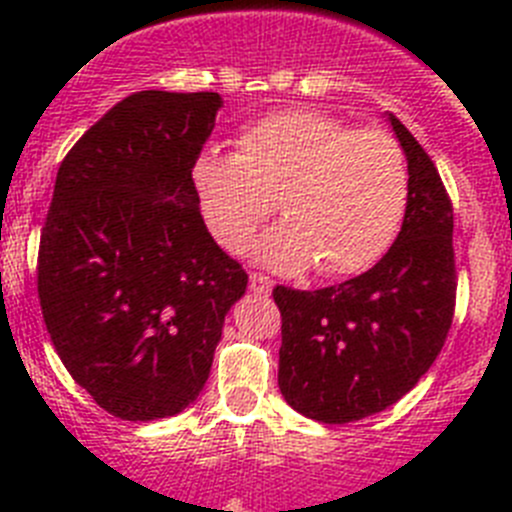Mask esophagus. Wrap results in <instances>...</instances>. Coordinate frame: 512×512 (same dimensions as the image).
<instances>
[{
  "instance_id": "esophagus-1",
  "label": "esophagus",
  "mask_w": 512,
  "mask_h": 512,
  "mask_svg": "<svg viewBox=\"0 0 512 512\" xmlns=\"http://www.w3.org/2000/svg\"><path fill=\"white\" fill-rule=\"evenodd\" d=\"M248 287H251L253 295L266 297L271 292V287H274V282L266 274H261V271H253L251 277H248Z\"/></svg>"
}]
</instances>
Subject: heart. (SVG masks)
<instances>
[{
  "label": "heart",
  "instance_id": "1",
  "mask_svg": "<svg viewBox=\"0 0 512 512\" xmlns=\"http://www.w3.org/2000/svg\"><path fill=\"white\" fill-rule=\"evenodd\" d=\"M238 151L205 148L192 184L215 241L238 248L279 205L284 223L256 246L264 264L348 277L379 261L408 207V164L384 130H356L315 110L274 112L238 135Z\"/></svg>",
  "mask_w": 512,
  "mask_h": 512
}]
</instances>
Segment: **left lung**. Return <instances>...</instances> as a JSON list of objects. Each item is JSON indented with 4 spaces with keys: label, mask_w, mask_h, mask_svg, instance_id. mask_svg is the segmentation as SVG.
<instances>
[{
    "label": "left lung",
    "mask_w": 512,
    "mask_h": 512,
    "mask_svg": "<svg viewBox=\"0 0 512 512\" xmlns=\"http://www.w3.org/2000/svg\"><path fill=\"white\" fill-rule=\"evenodd\" d=\"M408 156L400 235L369 271L336 287L274 289L282 312L279 390L305 418L354 423L413 390L449 336L456 305L454 210L431 156L390 115Z\"/></svg>",
    "instance_id": "8db88e82"
}]
</instances>
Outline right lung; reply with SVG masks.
Masks as SVG:
<instances>
[{
  "label": "right lung",
  "mask_w": 512,
  "mask_h": 512,
  "mask_svg": "<svg viewBox=\"0 0 512 512\" xmlns=\"http://www.w3.org/2000/svg\"><path fill=\"white\" fill-rule=\"evenodd\" d=\"M217 92H135L58 166L38 251L45 328L74 382L120 420L182 413L210 377L248 274L207 233L192 166Z\"/></svg>",
  "instance_id": "1"
}]
</instances>
